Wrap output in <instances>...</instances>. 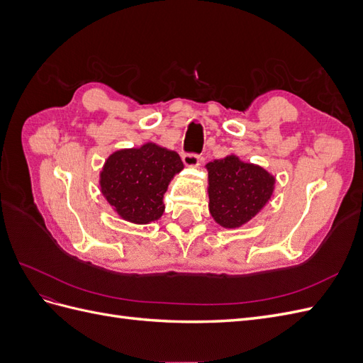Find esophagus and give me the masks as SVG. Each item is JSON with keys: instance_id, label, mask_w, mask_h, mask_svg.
Masks as SVG:
<instances>
[{"instance_id": "obj_1", "label": "esophagus", "mask_w": 363, "mask_h": 363, "mask_svg": "<svg viewBox=\"0 0 363 363\" xmlns=\"http://www.w3.org/2000/svg\"><path fill=\"white\" fill-rule=\"evenodd\" d=\"M182 160L186 164V167H199L201 156L196 155V152H183L182 155Z\"/></svg>"}]
</instances>
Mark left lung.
<instances>
[{"label":"left lung","mask_w":363,"mask_h":363,"mask_svg":"<svg viewBox=\"0 0 363 363\" xmlns=\"http://www.w3.org/2000/svg\"><path fill=\"white\" fill-rule=\"evenodd\" d=\"M208 171V211L225 228L240 227L256 216L274 191L272 175L236 156L213 160Z\"/></svg>","instance_id":"8db88e82"}]
</instances>
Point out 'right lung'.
<instances>
[{"mask_svg": "<svg viewBox=\"0 0 363 363\" xmlns=\"http://www.w3.org/2000/svg\"><path fill=\"white\" fill-rule=\"evenodd\" d=\"M183 162L175 151L145 144L119 150L106 160L101 192L116 213L135 224H148L164 211L163 195Z\"/></svg>", "mask_w": 363, "mask_h": 363, "instance_id": "right-lung-1", "label": "right lung"}]
</instances>
